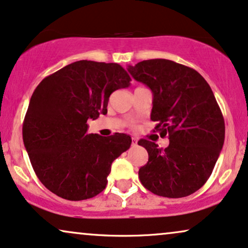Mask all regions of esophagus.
<instances>
[{"mask_svg":"<svg viewBox=\"0 0 248 248\" xmlns=\"http://www.w3.org/2000/svg\"><path fill=\"white\" fill-rule=\"evenodd\" d=\"M137 143H138V138L132 137V146H137Z\"/></svg>","mask_w":248,"mask_h":248,"instance_id":"34e87169","label":"esophagus"}]
</instances>
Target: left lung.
<instances>
[{
	"instance_id": "1",
	"label": "left lung",
	"mask_w": 248,
	"mask_h": 248,
	"mask_svg": "<svg viewBox=\"0 0 248 248\" xmlns=\"http://www.w3.org/2000/svg\"><path fill=\"white\" fill-rule=\"evenodd\" d=\"M127 71L151 88V119L157 122L161 137L169 136L164 149L149 140L138 141L148 153L140 182L160 197L194 193L212 175L224 143V118L212 88L194 69L169 60L142 61Z\"/></svg>"
}]
</instances>
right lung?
I'll use <instances>...</instances> for the list:
<instances>
[{
  "instance_id": "obj_1",
  "label": "right lung",
  "mask_w": 248,
  "mask_h": 248,
  "mask_svg": "<svg viewBox=\"0 0 248 248\" xmlns=\"http://www.w3.org/2000/svg\"><path fill=\"white\" fill-rule=\"evenodd\" d=\"M117 63L78 61L46 77L30 100L23 140L35 175L46 187L71 201L106 188L111 163L130 148L131 137L88 133V119L107 114L109 96L130 86Z\"/></svg>"
}]
</instances>
